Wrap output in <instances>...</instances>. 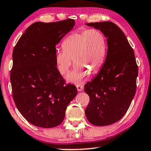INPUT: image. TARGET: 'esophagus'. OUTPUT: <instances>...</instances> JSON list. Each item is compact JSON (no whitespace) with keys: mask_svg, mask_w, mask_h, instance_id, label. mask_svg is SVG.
I'll list each match as a JSON object with an SVG mask.
<instances>
[{"mask_svg":"<svg viewBox=\"0 0 151 151\" xmlns=\"http://www.w3.org/2000/svg\"><path fill=\"white\" fill-rule=\"evenodd\" d=\"M77 88H78V91L79 92H81L83 91V86L81 85H77Z\"/></svg>","mask_w":151,"mask_h":151,"instance_id":"obj_1","label":"esophagus"}]
</instances>
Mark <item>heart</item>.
Wrapping results in <instances>:
<instances>
[{"label": "heart", "mask_w": 151, "mask_h": 151, "mask_svg": "<svg viewBox=\"0 0 151 151\" xmlns=\"http://www.w3.org/2000/svg\"><path fill=\"white\" fill-rule=\"evenodd\" d=\"M63 48L55 53L58 71L66 75L73 60L76 66L67 76V80L80 83L90 71L96 72L103 65L106 55V40L100 30L88 29L70 35L63 42Z\"/></svg>", "instance_id": "1"}]
</instances>
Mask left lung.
Masks as SVG:
<instances>
[{"label":"left lung","mask_w":151,"mask_h":151,"mask_svg":"<svg viewBox=\"0 0 151 151\" xmlns=\"http://www.w3.org/2000/svg\"><path fill=\"white\" fill-rule=\"evenodd\" d=\"M86 24L104 34L107 53L97 76L85 85L90 98L85 115L95 126L110 125L121 119L130 106L136 91L138 67L133 49L116 24L110 21Z\"/></svg>","instance_id":"obj_1"}]
</instances>
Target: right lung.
<instances>
[{
    "label": "right lung",
    "instance_id": "obj_1",
    "mask_svg": "<svg viewBox=\"0 0 151 151\" xmlns=\"http://www.w3.org/2000/svg\"><path fill=\"white\" fill-rule=\"evenodd\" d=\"M74 25L72 19L35 22L14 49L12 96L21 114L36 127L50 128L61 124L67 106L78 94L75 85L65 84L55 59L56 45Z\"/></svg>",
    "mask_w": 151,
    "mask_h": 151
}]
</instances>
